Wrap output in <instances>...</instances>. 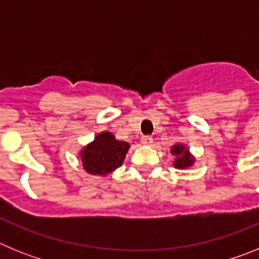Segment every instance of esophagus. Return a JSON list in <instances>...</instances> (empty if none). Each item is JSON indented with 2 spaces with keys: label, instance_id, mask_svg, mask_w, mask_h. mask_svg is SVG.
Here are the masks:
<instances>
[{
  "label": "esophagus",
  "instance_id": "1",
  "mask_svg": "<svg viewBox=\"0 0 259 259\" xmlns=\"http://www.w3.org/2000/svg\"><path fill=\"white\" fill-rule=\"evenodd\" d=\"M141 143H143L144 145H152L153 137L152 136H143L141 137Z\"/></svg>",
  "mask_w": 259,
  "mask_h": 259
}]
</instances>
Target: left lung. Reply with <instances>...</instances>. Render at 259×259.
<instances>
[{"label":"left lung","instance_id":"8db88e82","mask_svg":"<svg viewBox=\"0 0 259 259\" xmlns=\"http://www.w3.org/2000/svg\"><path fill=\"white\" fill-rule=\"evenodd\" d=\"M172 154H175L176 159L174 162V166L178 167V168H184V167H189L193 163V158H191V155L187 154V150L184 149L183 145H175L171 149Z\"/></svg>","mask_w":259,"mask_h":259}]
</instances>
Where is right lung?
Returning a JSON list of instances; mask_svg holds the SVG:
<instances>
[{
	"label": "right lung",
	"instance_id": "add662e5",
	"mask_svg": "<svg viewBox=\"0 0 259 259\" xmlns=\"http://www.w3.org/2000/svg\"><path fill=\"white\" fill-rule=\"evenodd\" d=\"M128 148V143L115 140L110 132H102L81 152L84 168L93 175H106L123 163Z\"/></svg>",
	"mask_w": 259,
	"mask_h": 259
}]
</instances>
